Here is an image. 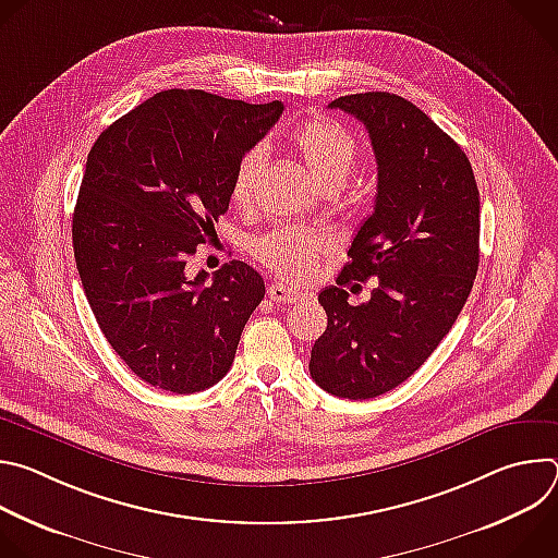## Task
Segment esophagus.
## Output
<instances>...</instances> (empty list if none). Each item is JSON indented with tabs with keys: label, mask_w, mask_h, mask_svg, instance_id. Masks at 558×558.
I'll use <instances>...</instances> for the list:
<instances>
[{
	"label": "esophagus",
	"mask_w": 558,
	"mask_h": 558,
	"mask_svg": "<svg viewBox=\"0 0 558 558\" xmlns=\"http://www.w3.org/2000/svg\"><path fill=\"white\" fill-rule=\"evenodd\" d=\"M267 295H269L274 302H278V304H295V302H302V300H304V293H302V291H295V289H291V287H287V284H282V282L269 284Z\"/></svg>",
	"instance_id": "34e87169"
}]
</instances>
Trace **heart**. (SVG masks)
Segmentation results:
<instances>
[{
    "instance_id": "b5f03b06",
    "label": "heart",
    "mask_w": 558,
    "mask_h": 558,
    "mask_svg": "<svg viewBox=\"0 0 558 558\" xmlns=\"http://www.w3.org/2000/svg\"><path fill=\"white\" fill-rule=\"evenodd\" d=\"M291 145L308 174L325 190L342 187L357 166L355 138L327 119H308L291 134ZM263 172V149H247L235 163L231 179V198L238 207L254 203ZM325 250V238L295 227H276L256 238L252 252L276 276L304 280L317 256Z\"/></svg>"
}]
</instances>
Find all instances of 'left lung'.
Masks as SVG:
<instances>
[{
	"label": "left lung",
	"instance_id": "8db88e82",
	"mask_svg": "<svg viewBox=\"0 0 558 558\" xmlns=\"http://www.w3.org/2000/svg\"><path fill=\"white\" fill-rule=\"evenodd\" d=\"M329 108L368 130L377 194L351 263L317 295L329 323L308 371L336 397L368 400L407 381L452 329L480 267V190L461 147L411 101L362 93ZM368 277L372 300L349 305L345 287Z\"/></svg>",
	"mask_w": 558,
	"mask_h": 558
}]
</instances>
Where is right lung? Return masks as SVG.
Returning a JSON list of instances; mask_svg holds the SVG:
<instances>
[{
    "label": "right lung",
    "instance_id": "1",
    "mask_svg": "<svg viewBox=\"0 0 558 558\" xmlns=\"http://www.w3.org/2000/svg\"><path fill=\"white\" fill-rule=\"evenodd\" d=\"M205 90L156 93L95 141L72 216L74 260L97 323L128 368L170 392H198L231 368L265 298L241 260L187 278L229 209L235 163L280 119Z\"/></svg>",
    "mask_w": 558,
    "mask_h": 558
}]
</instances>
